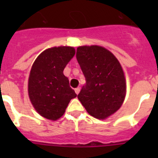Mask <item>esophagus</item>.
Here are the masks:
<instances>
[{"mask_svg":"<svg viewBox=\"0 0 158 158\" xmlns=\"http://www.w3.org/2000/svg\"><path fill=\"white\" fill-rule=\"evenodd\" d=\"M74 91H75V94H79V92H80V89L79 88H76V89H74Z\"/></svg>","mask_w":158,"mask_h":158,"instance_id":"esophagus-1","label":"esophagus"}]
</instances>
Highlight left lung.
Here are the masks:
<instances>
[{
    "label": "left lung",
    "mask_w": 158,
    "mask_h": 158,
    "mask_svg": "<svg viewBox=\"0 0 158 158\" xmlns=\"http://www.w3.org/2000/svg\"><path fill=\"white\" fill-rule=\"evenodd\" d=\"M76 57L86 79L78 98L89 115L105 120L125 101L126 80L122 66L113 53L101 46H80Z\"/></svg>",
    "instance_id": "8db88e82"
}]
</instances>
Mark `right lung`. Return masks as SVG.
<instances>
[{
  "instance_id": "1",
  "label": "right lung",
  "mask_w": 158,
  "mask_h": 158,
  "mask_svg": "<svg viewBox=\"0 0 158 158\" xmlns=\"http://www.w3.org/2000/svg\"><path fill=\"white\" fill-rule=\"evenodd\" d=\"M74 54L73 47H53L43 51L32 65L28 81V97L36 111L46 119H60L70 100L76 98L63 73Z\"/></svg>"
}]
</instances>
